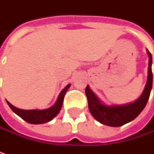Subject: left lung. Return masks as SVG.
Segmentation results:
<instances>
[{
    "instance_id": "obj_1",
    "label": "left lung",
    "mask_w": 154,
    "mask_h": 154,
    "mask_svg": "<svg viewBox=\"0 0 154 154\" xmlns=\"http://www.w3.org/2000/svg\"><path fill=\"white\" fill-rule=\"evenodd\" d=\"M149 55L148 62V78L145 89L136 101L124 105L106 106L98 100L95 94L90 90L89 86L86 87V95L88 101V108L92 116L99 122L107 126L120 127L136 118L145 108L148 101L152 86V55Z\"/></svg>"
}]
</instances>
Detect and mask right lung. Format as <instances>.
<instances>
[{
	"label": "right lung",
	"mask_w": 154,
	"mask_h": 154,
	"mask_svg": "<svg viewBox=\"0 0 154 154\" xmlns=\"http://www.w3.org/2000/svg\"><path fill=\"white\" fill-rule=\"evenodd\" d=\"M69 86H70V84H68V86L62 90L56 100V103L49 109H42V110H39V109L26 110V109L16 108L8 101H7V103L9 105V107L12 109V110L19 116H20L23 120H25L29 123H32V124H42V123H45V122H48L52 120L59 113V111L62 109L64 95L68 91Z\"/></svg>",
	"instance_id": "right-lung-1"
}]
</instances>
